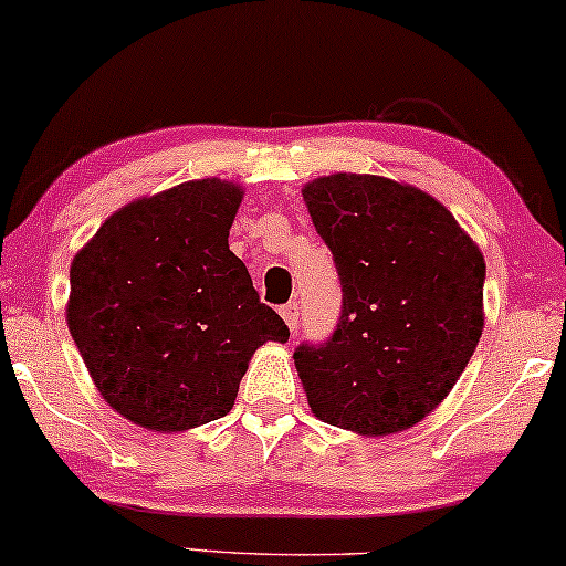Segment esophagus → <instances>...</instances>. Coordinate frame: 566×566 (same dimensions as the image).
<instances>
[{"label": "esophagus", "instance_id": "obj_1", "mask_svg": "<svg viewBox=\"0 0 566 566\" xmlns=\"http://www.w3.org/2000/svg\"><path fill=\"white\" fill-rule=\"evenodd\" d=\"M281 317L285 319V325L291 327V333H296V327H298V304H296V301H289V304L281 306Z\"/></svg>", "mask_w": 566, "mask_h": 566}]
</instances>
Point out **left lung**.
Here are the masks:
<instances>
[{
	"mask_svg": "<svg viewBox=\"0 0 566 566\" xmlns=\"http://www.w3.org/2000/svg\"><path fill=\"white\" fill-rule=\"evenodd\" d=\"M301 192L343 289L327 343L293 350L306 400L333 427L398 434L427 418L471 361L486 262L452 212L410 185L333 174Z\"/></svg>",
	"mask_w": 566,
	"mask_h": 566,
	"instance_id": "left-lung-1",
	"label": "left lung"
}]
</instances>
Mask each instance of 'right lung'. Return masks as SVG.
Listing matches in <instances>:
<instances>
[{
  "label": "right lung",
  "instance_id": "add662e5",
  "mask_svg": "<svg viewBox=\"0 0 566 566\" xmlns=\"http://www.w3.org/2000/svg\"><path fill=\"white\" fill-rule=\"evenodd\" d=\"M239 185L195 179L124 205L70 268L67 327L116 413L187 431L233 408L249 358L289 327L229 249Z\"/></svg>",
  "mask_w": 566,
  "mask_h": 566
}]
</instances>
